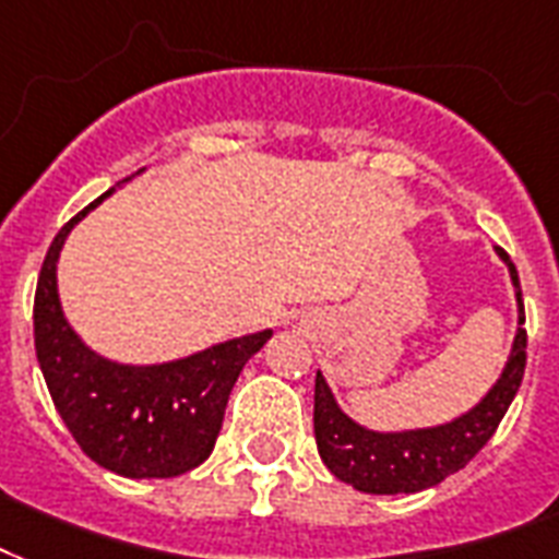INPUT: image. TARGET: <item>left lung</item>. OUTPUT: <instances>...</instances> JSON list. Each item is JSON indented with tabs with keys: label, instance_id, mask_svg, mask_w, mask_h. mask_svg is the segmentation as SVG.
<instances>
[{
	"label": "left lung",
	"instance_id": "left-lung-1",
	"mask_svg": "<svg viewBox=\"0 0 559 559\" xmlns=\"http://www.w3.org/2000/svg\"><path fill=\"white\" fill-rule=\"evenodd\" d=\"M499 259L508 265L510 283L516 288L519 326L508 365L501 370L490 391L481 402L461 417L428 428H405V431H373L361 426L341 411L335 393L318 370L314 379V440H318L320 461L338 481L349 484L361 492L373 496H396V492H419L435 487L457 469H464L492 431L499 428L501 417L508 414L510 402L516 396L522 376H525V347L527 335L525 306L519 288L516 265L501 248Z\"/></svg>",
	"mask_w": 559,
	"mask_h": 559
}]
</instances>
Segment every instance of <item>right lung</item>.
Listing matches in <instances>:
<instances>
[{"mask_svg": "<svg viewBox=\"0 0 559 559\" xmlns=\"http://www.w3.org/2000/svg\"><path fill=\"white\" fill-rule=\"evenodd\" d=\"M114 192L95 198L51 241L34 294V347L51 402L86 457L124 478H175L210 457L233 384L274 329L163 365H119L86 347L60 306L58 259L78 221Z\"/></svg>", "mask_w": 559, "mask_h": 559, "instance_id": "right-lung-1", "label": "right lung"}]
</instances>
